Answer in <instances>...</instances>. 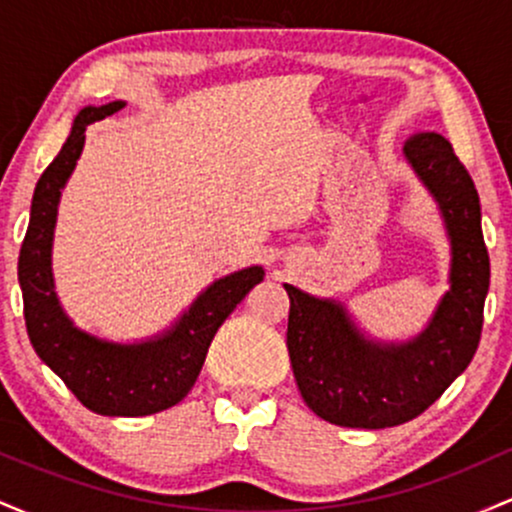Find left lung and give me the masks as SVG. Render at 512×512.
<instances>
[{
  "mask_svg": "<svg viewBox=\"0 0 512 512\" xmlns=\"http://www.w3.org/2000/svg\"><path fill=\"white\" fill-rule=\"evenodd\" d=\"M402 154L436 199L450 240V289L424 330L407 342H383L368 337L342 301L284 284L291 298L286 346L303 402L346 428L416 419L469 366L484 325L491 269L477 187L443 134H411Z\"/></svg>",
  "mask_w": 512,
  "mask_h": 512,
  "instance_id": "left-lung-1",
  "label": "left lung"
}]
</instances>
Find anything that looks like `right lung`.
I'll list each match as a JSON object with an SVG mask.
<instances>
[{
    "label": "right lung",
    "mask_w": 512,
    "mask_h": 512,
    "mask_svg": "<svg viewBox=\"0 0 512 512\" xmlns=\"http://www.w3.org/2000/svg\"><path fill=\"white\" fill-rule=\"evenodd\" d=\"M125 101L86 105L74 117L60 154L40 175L19 255L23 317L40 361L86 409L101 416H149L178 404L195 385L209 344L233 308L264 279L260 264L209 284L173 325L142 342H113L81 330L64 313L52 276L57 207L86 142V127L125 108Z\"/></svg>",
    "instance_id": "right-lung-1"
}]
</instances>
